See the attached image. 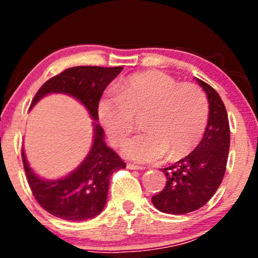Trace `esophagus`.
<instances>
[{
  "mask_svg": "<svg viewBox=\"0 0 258 258\" xmlns=\"http://www.w3.org/2000/svg\"><path fill=\"white\" fill-rule=\"evenodd\" d=\"M127 168H130V170H136V171H142V170H145L144 166L135 165V163H127Z\"/></svg>",
  "mask_w": 258,
  "mask_h": 258,
  "instance_id": "obj_1",
  "label": "esophagus"
}]
</instances>
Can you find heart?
<instances>
[{"mask_svg": "<svg viewBox=\"0 0 258 258\" xmlns=\"http://www.w3.org/2000/svg\"><path fill=\"white\" fill-rule=\"evenodd\" d=\"M209 113V100L200 86L178 83L162 71L132 75L119 86L118 95L105 96L98 103L101 123L116 146L134 132L137 117H145L146 132L123 147L126 157L142 163L188 155L204 136Z\"/></svg>", "mask_w": 258, "mask_h": 258, "instance_id": "1", "label": "heart"}]
</instances>
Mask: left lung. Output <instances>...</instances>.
<instances>
[{
  "label": "left lung",
  "instance_id": "8db88e82",
  "mask_svg": "<svg viewBox=\"0 0 258 258\" xmlns=\"http://www.w3.org/2000/svg\"><path fill=\"white\" fill-rule=\"evenodd\" d=\"M210 103L209 122L199 146L170 167L162 168L167 182L152 197L161 212L183 215L201 209L222 182L230 151V123L222 100L209 83L197 79Z\"/></svg>",
  "mask_w": 258,
  "mask_h": 258
}]
</instances>
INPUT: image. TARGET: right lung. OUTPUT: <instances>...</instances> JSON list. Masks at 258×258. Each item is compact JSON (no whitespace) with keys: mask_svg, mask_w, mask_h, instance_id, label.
<instances>
[{"mask_svg":"<svg viewBox=\"0 0 258 258\" xmlns=\"http://www.w3.org/2000/svg\"><path fill=\"white\" fill-rule=\"evenodd\" d=\"M123 67L77 66L64 70L46 81L31 102V107L48 93H67L82 102L95 121L103 91ZM26 177L33 197L43 210L67 221H85L97 216L107 199L108 183L113 172L126 167L122 158L106 146L103 130L95 123L92 148L82 163L64 178L46 181L36 176L21 151Z\"/></svg>","mask_w":258,"mask_h":258,"instance_id":"1","label":"right lung"}]
</instances>
